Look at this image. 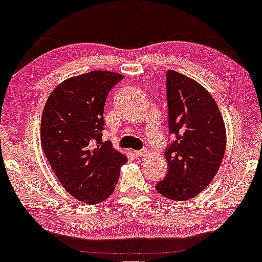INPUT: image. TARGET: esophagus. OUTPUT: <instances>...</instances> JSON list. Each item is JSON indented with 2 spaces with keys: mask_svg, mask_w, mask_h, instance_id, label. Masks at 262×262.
Instances as JSON below:
<instances>
[{
  "mask_svg": "<svg viewBox=\"0 0 262 262\" xmlns=\"http://www.w3.org/2000/svg\"><path fill=\"white\" fill-rule=\"evenodd\" d=\"M147 154V150L146 149H142V150H136V151H134V155L136 156V157H142V156H144Z\"/></svg>",
  "mask_w": 262,
  "mask_h": 262,
  "instance_id": "1",
  "label": "esophagus"
}]
</instances>
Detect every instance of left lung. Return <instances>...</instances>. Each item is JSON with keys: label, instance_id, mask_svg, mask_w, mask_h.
Instances as JSON below:
<instances>
[{"label": "left lung", "instance_id": "8db88e82", "mask_svg": "<svg viewBox=\"0 0 262 262\" xmlns=\"http://www.w3.org/2000/svg\"><path fill=\"white\" fill-rule=\"evenodd\" d=\"M168 122L176 140L165 149L167 176L156 190L172 201H189L211 183L226 149L223 116L211 94L197 81L167 72Z\"/></svg>", "mask_w": 262, "mask_h": 262}]
</instances>
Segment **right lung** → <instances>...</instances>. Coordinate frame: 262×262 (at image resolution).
Instances as JSON below:
<instances>
[{"instance_id": "1", "label": "right lung", "mask_w": 262, "mask_h": 262, "mask_svg": "<svg viewBox=\"0 0 262 262\" xmlns=\"http://www.w3.org/2000/svg\"><path fill=\"white\" fill-rule=\"evenodd\" d=\"M122 74L92 71L72 77L49 95L40 122L45 156L64 189L86 204L108 198L126 156L102 142L106 98Z\"/></svg>"}]
</instances>
